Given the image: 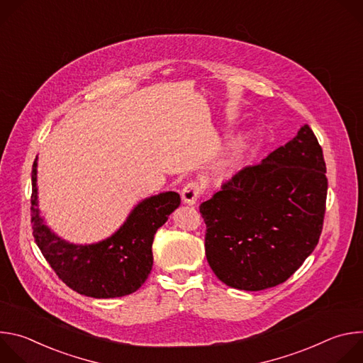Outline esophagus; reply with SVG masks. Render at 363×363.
I'll use <instances>...</instances> for the list:
<instances>
[{
	"label": "esophagus",
	"mask_w": 363,
	"mask_h": 363,
	"mask_svg": "<svg viewBox=\"0 0 363 363\" xmlns=\"http://www.w3.org/2000/svg\"><path fill=\"white\" fill-rule=\"evenodd\" d=\"M202 192V188L199 186L198 182H188L184 189H182V201L184 203H188V205H194L199 195Z\"/></svg>",
	"instance_id": "esophagus-1"
}]
</instances>
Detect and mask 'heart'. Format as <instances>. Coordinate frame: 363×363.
<instances>
[{
  "label": "heart",
  "instance_id": "obj_1",
  "mask_svg": "<svg viewBox=\"0 0 363 363\" xmlns=\"http://www.w3.org/2000/svg\"><path fill=\"white\" fill-rule=\"evenodd\" d=\"M244 146H245V136L244 135H237L228 142L227 153H225L227 165H235L238 162Z\"/></svg>",
  "mask_w": 363,
  "mask_h": 363
}]
</instances>
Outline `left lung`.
Segmentation results:
<instances>
[{
	"label": "left lung",
	"mask_w": 363,
	"mask_h": 363,
	"mask_svg": "<svg viewBox=\"0 0 363 363\" xmlns=\"http://www.w3.org/2000/svg\"><path fill=\"white\" fill-rule=\"evenodd\" d=\"M326 195L323 150L304 125L199 205L206 224L205 254L214 274L245 291L284 283L319 242Z\"/></svg>",
	"instance_id": "obj_1"
}]
</instances>
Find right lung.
<instances>
[{"label": "right lung", "instance_id": "1", "mask_svg": "<svg viewBox=\"0 0 363 363\" xmlns=\"http://www.w3.org/2000/svg\"><path fill=\"white\" fill-rule=\"evenodd\" d=\"M31 182L33 235L62 281L94 298L122 297L145 283L153 264V237L179 206V194L168 191L147 196L133 206L126 221L111 237L93 244H73L51 231L40 214L37 158Z\"/></svg>", "mask_w": 363, "mask_h": 363}]
</instances>
